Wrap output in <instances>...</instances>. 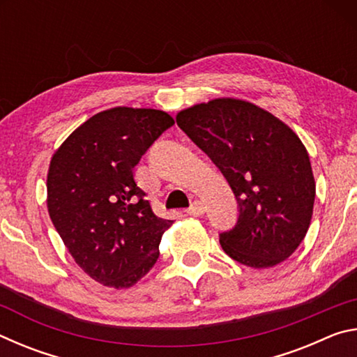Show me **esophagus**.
I'll use <instances>...</instances> for the list:
<instances>
[{
  "label": "esophagus",
  "mask_w": 357,
  "mask_h": 357,
  "mask_svg": "<svg viewBox=\"0 0 357 357\" xmlns=\"http://www.w3.org/2000/svg\"><path fill=\"white\" fill-rule=\"evenodd\" d=\"M204 211H206V208H204V203H202V202H193L192 203V206L185 211L187 214L189 215H195V217H198V215H202V214H204Z\"/></svg>",
  "instance_id": "34e87169"
}]
</instances>
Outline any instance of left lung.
<instances>
[{
	"label": "left lung",
	"instance_id": "left-lung-1",
	"mask_svg": "<svg viewBox=\"0 0 357 357\" xmlns=\"http://www.w3.org/2000/svg\"><path fill=\"white\" fill-rule=\"evenodd\" d=\"M176 123L227 178L238 222L220 234L228 257L273 268L305 238L315 203L309 153L293 129L252 102L219 98L181 110Z\"/></svg>",
	"mask_w": 357,
	"mask_h": 357
}]
</instances>
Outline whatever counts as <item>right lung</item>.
<instances>
[{"mask_svg":"<svg viewBox=\"0 0 357 357\" xmlns=\"http://www.w3.org/2000/svg\"><path fill=\"white\" fill-rule=\"evenodd\" d=\"M173 124L162 110L114 107L84 121L52 157L48 214L75 263L104 287H134L159 258L173 222L153 213L134 168Z\"/></svg>","mask_w":357,"mask_h":357,"instance_id":"add662e5","label":"right lung"}]
</instances>
